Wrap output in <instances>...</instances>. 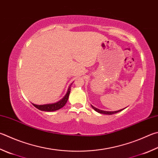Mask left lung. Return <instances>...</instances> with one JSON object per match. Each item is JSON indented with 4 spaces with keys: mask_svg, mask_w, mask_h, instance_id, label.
<instances>
[{
    "mask_svg": "<svg viewBox=\"0 0 158 158\" xmlns=\"http://www.w3.org/2000/svg\"><path fill=\"white\" fill-rule=\"evenodd\" d=\"M92 108H93L94 110L98 112L99 113H102V114H113L114 113H119V112L122 111V110H124V109H122V110H117V111H104V110H99V109L93 106H91Z\"/></svg>",
    "mask_w": 158,
    "mask_h": 158,
    "instance_id": "left-lung-1",
    "label": "left lung"
}]
</instances>
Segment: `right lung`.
<instances>
[{"instance_id":"right-lung-1","label":"right lung","mask_w":158,"mask_h":158,"mask_svg":"<svg viewBox=\"0 0 158 158\" xmlns=\"http://www.w3.org/2000/svg\"><path fill=\"white\" fill-rule=\"evenodd\" d=\"M72 85V84H71ZM70 85L69 88H68V93L65 94V97L63 98L61 100H60L59 102H56V103H54V104H45V105H36V104H33L34 107H36V108H38L39 110H42V111H55L59 110V109L61 108L62 107H64L65 104H66V102L68 101V97H69V94L70 93Z\"/></svg>"}]
</instances>
